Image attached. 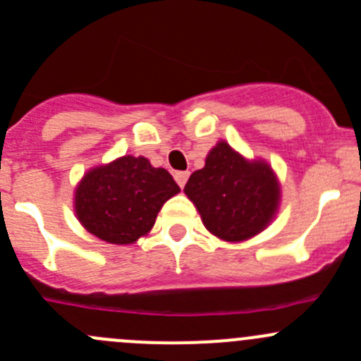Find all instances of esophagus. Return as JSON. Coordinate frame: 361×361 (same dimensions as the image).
Returning <instances> with one entry per match:
<instances>
[{
  "label": "esophagus",
  "instance_id": "34e87169",
  "mask_svg": "<svg viewBox=\"0 0 361 361\" xmlns=\"http://www.w3.org/2000/svg\"><path fill=\"white\" fill-rule=\"evenodd\" d=\"M174 180H176V183L183 188L188 180V171H178V173H174Z\"/></svg>",
  "mask_w": 361,
  "mask_h": 361
}]
</instances>
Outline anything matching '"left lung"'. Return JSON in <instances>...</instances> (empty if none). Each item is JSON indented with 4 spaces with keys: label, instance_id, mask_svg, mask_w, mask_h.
Listing matches in <instances>:
<instances>
[{
    "label": "left lung",
    "instance_id": "8db88e82",
    "mask_svg": "<svg viewBox=\"0 0 361 361\" xmlns=\"http://www.w3.org/2000/svg\"><path fill=\"white\" fill-rule=\"evenodd\" d=\"M183 192L204 228L226 242H242L269 226L279 207V181L264 160H247L221 140L192 173Z\"/></svg>",
    "mask_w": 361,
    "mask_h": 361
}]
</instances>
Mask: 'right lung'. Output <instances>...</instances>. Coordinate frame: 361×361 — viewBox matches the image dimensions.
Here are the masks:
<instances>
[{
	"mask_svg": "<svg viewBox=\"0 0 361 361\" xmlns=\"http://www.w3.org/2000/svg\"><path fill=\"white\" fill-rule=\"evenodd\" d=\"M180 187L144 157H121L92 167L74 190V212L89 233L109 244H133L154 226L157 215Z\"/></svg>",
	"mask_w": 361,
	"mask_h": 361,
	"instance_id": "obj_1",
	"label": "right lung"
}]
</instances>
